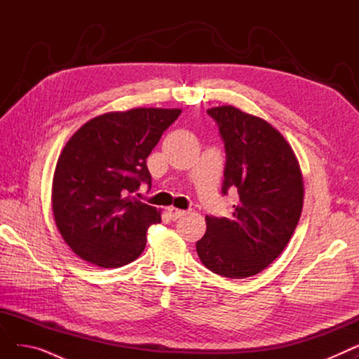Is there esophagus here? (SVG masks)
<instances>
[{
  "instance_id": "obj_1",
  "label": "esophagus",
  "mask_w": 359,
  "mask_h": 359,
  "mask_svg": "<svg viewBox=\"0 0 359 359\" xmlns=\"http://www.w3.org/2000/svg\"><path fill=\"white\" fill-rule=\"evenodd\" d=\"M167 212H168V215L172 217L173 219H177V218H180V217H183V215L186 214V211H183V210H177V208H175V206H168V208H167Z\"/></svg>"
}]
</instances>
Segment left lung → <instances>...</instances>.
Returning <instances> with one entry per match:
<instances>
[{
    "label": "left lung",
    "instance_id": "obj_1",
    "mask_svg": "<svg viewBox=\"0 0 359 359\" xmlns=\"http://www.w3.org/2000/svg\"><path fill=\"white\" fill-rule=\"evenodd\" d=\"M225 147L222 195L238 194L230 218L206 215L196 241L203 265L241 279L269 266L288 244L303 211L304 184L290 144L266 121L233 106L206 110Z\"/></svg>",
    "mask_w": 359,
    "mask_h": 359
}]
</instances>
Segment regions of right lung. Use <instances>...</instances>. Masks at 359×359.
Instances as JSON below:
<instances>
[{
    "label": "right lung",
    "instance_id": "right-lung-1",
    "mask_svg": "<svg viewBox=\"0 0 359 359\" xmlns=\"http://www.w3.org/2000/svg\"><path fill=\"white\" fill-rule=\"evenodd\" d=\"M180 109L113 111L83 125L56 163L52 210L71 250L102 268H121L145 249L160 211L138 198L151 187L147 157Z\"/></svg>",
    "mask_w": 359,
    "mask_h": 359
}]
</instances>
